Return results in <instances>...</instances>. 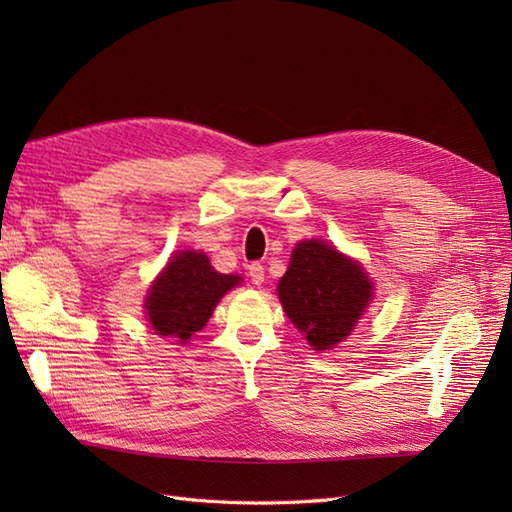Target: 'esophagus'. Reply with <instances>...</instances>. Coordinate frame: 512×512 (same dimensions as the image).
I'll list each match as a JSON object with an SVG mask.
<instances>
[{
    "mask_svg": "<svg viewBox=\"0 0 512 512\" xmlns=\"http://www.w3.org/2000/svg\"><path fill=\"white\" fill-rule=\"evenodd\" d=\"M247 273H250L252 284L260 286L262 282H265V267H262L260 262H252V265H247Z\"/></svg>",
    "mask_w": 512,
    "mask_h": 512,
    "instance_id": "esophagus-1",
    "label": "esophagus"
}]
</instances>
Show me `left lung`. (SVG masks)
Segmentation results:
<instances>
[{
	"label": "left lung",
	"mask_w": 512,
	"mask_h": 512,
	"mask_svg": "<svg viewBox=\"0 0 512 512\" xmlns=\"http://www.w3.org/2000/svg\"><path fill=\"white\" fill-rule=\"evenodd\" d=\"M284 312L314 350L344 342L371 299V282L354 260L320 241L294 247L277 284Z\"/></svg>",
	"instance_id": "obj_1"
}]
</instances>
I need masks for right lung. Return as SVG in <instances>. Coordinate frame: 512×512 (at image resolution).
Masks as SVG:
<instances>
[{"label": "right lung", "mask_w": 512, "mask_h": 512, "mask_svg": "<svg viewBox=\"0 0 512 512\" xmlns=\"http://www.w3.org/2000/svg\"><path fill=\"white\" fill-rule=\"evenodd\" d=\"M239 282V275L215 271L205 254L179 252L149 290L145 309L153 331L175 337L181 344L188 342L205 327L218 301Z\"/></svg>", "instance_id": "right-lung-1"}]
</instances>
